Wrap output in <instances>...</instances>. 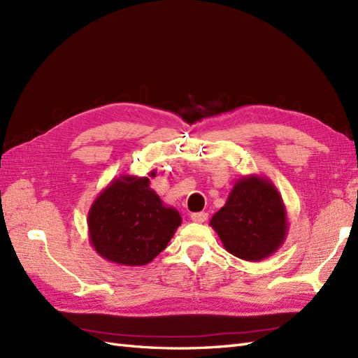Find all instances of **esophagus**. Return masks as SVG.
I'll list each match as a JSON object with an SVG mask.
<instances>
[{
	"label": "esophagus",
	"mask_w": 358,
	"mask_h": 358,
	"mask_svg": "<svg viewBox=\"0 0 358 358\" xmlns=\"http://www.w3.org/2000/svg\"><path fill=\"white\" fill-rule=\"evenodd\" d=\"M191 220L194 222H204L208 220V213L206 212H196V213H191Z\"/></svg>",
	"instance_id": "esophagus-1"
}]
</instances>
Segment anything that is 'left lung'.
I'll use <instances>...</instances> for the list:
<instances>
[{
  "label": "left lung",
  "instance_id": "left-lung-1",
  "mask_svg": "<svg viewBox=\"0 0 358 358\" xmlns=\"http://www.w3.org/2000/svg\"><path fill=\"white\" fill-rule=\"evenodd\" d=\"M225 251L246 262L275 254L288 233L287 209L272 180L243 176L234 183L224 208L210 218Z\"/></svg>",
  "mask_w": 358,
  "mask_h": 358
}]
</instances>
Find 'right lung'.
I'll use <instances>...</instances> for the list:
<instances>
[{
  "label": "right lung",
  "instance_id": "add662e5",
  "mask_svg": "<svg viewBox=\"0 0 358 358\" xmlns=\"http://www.w3.org/2000/svg\"><path fill=\"white\" fill-rule=\"evenodd\" d=\"M182 224L175 208L150 189L148 178L122 175L96 197L88 213L90 242L119 266H145L166 249Z\"/></svg>",
  "mask_w": 358,
  "mask_h": 358
}]
</instances>
